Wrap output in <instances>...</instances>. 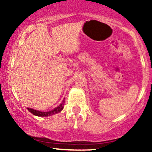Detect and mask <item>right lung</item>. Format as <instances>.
<instances>
[{
    "instance_id": "right-lung-1",
    "label": "right lung",
    "mask_w": 152,
    "mask_h": 152,
    "mask_svg": "<svg viewBox=\"0 0 152 152\" xmlns=\"http://www.w3.org/2000/svg\"><path fill=\"white\" fill-rule=\"evenodd\" d=\"M64 103H65V102H64V101H63V102L61 103V104L58 106H57L56 108H55V109H53V110H51V111H46V112H44V111H38V110H35L34 109H30V108H27V109H28V110L29 111H30L31 114H33L34 115H35V116H51V115L58 114V113L60 112V111H61L62 110H63V109H64Z\"/></svg>"
}]
</instances>
